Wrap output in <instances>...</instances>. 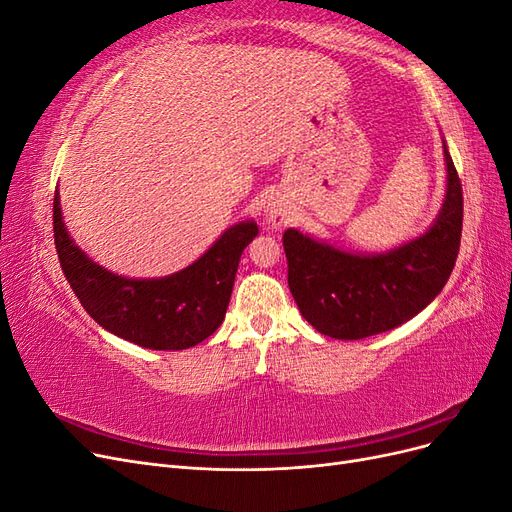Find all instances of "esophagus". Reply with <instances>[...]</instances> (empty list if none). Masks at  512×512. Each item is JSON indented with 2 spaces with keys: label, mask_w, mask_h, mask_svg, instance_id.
Wrapping results in <instances>:
<instances>
[{
  "label": "esophagus",
  "mask_w": 512,
  "mask_h": 512,
  "mask_svg": "<svg viewBox=\"0 0 512 512\" xmlns=\"http://www.w3.org/2000/svg\"><path fill=\"white\" fill-rule=\"evenodd\" d=\"M269 222H271V224H275V226H282V224H284V215H282L280 211H271V215H269Z\"/></svg>",
  "instance_id": "34e87169"
}]
</instances>
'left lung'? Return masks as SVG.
I'll return each mask as SVG.
<instances>
[{
	"label": "left lung",
	"mask_w": 512,
	"mask_h": 512,
	"mask_svg": "<svg viewBox=\"0 0 512 512\" xmlns=\"http://www.w3.org/2000/svg\"><path fill=\"white\" fill-rule=\"evenodd\" d=\"M446 198L438 220L406 245L359 256L288 228V286L312 327L335 339H363L401 327L438 297L451 277L461 243L463 192L444 145Z\"/></svg>",
	"instance_id": "8db88e82"
}]
</instances>
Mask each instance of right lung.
<instances>
[{
    "mask_svg": "<svg viewBox=\"0 0 512 512\" xmlns=\"http://www.w3.org/2000/svg\"><path fill=\"white\" fill-rule=\"evenodd\" d=\"M53 232L61 271L102 329L149 350H185L218 331L241 254L258 235V226H230L194 265L162 280H128L91 262L68 235L57 190Z\"/></svg>",
    "mask_w": 512,
    "mask_h": 512,
    "instance_id": "add662e5",
    "label": "right lung"
}]
</instances>
